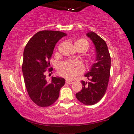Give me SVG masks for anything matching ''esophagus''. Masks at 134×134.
Wrapping results in <instances>:
<instances>
[{
	"instance_id": "obj_1",
	"label": "esophagus",
	"mask_w": 134,
	"mask_h": 134,
	"mask_svg": "<svg viewBox=\"0 0 134 134\" xmlns=\"http://www.w3.org/2000/svg\"><path fill=\"white\" fill-rule=\"evenodd\" d=\"M66 83L67 84H69V85H70V84H71L72 83H73V81H71V80H66Z\"/></svg>"
}]
</instances>
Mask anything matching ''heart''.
<instances>
[{
    "instance_id": "obj_1",
    "label": "heart",
    "mask_w": 134,
    "mask_h": 134,
    "mask_svg": "<svg viewBox=\"0 0 134 134\" xmlns=\"http://www.w3.org/2000/svg\"><path fill=\"white\" fill-rule=\"evenodd\" d=\"M75 48H82L86 51L89 48V42L84 39L77 40L75 43ZM84 71V66L82 63L79 61H65L61 62L58 66L59 75L64 78L72 79L78 75L82 73Z\"/></svg>"
}]
</instances>
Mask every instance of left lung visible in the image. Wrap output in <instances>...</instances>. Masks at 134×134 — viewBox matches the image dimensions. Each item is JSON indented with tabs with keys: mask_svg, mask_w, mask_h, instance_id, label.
<instances>
[{
	"mask_svg": "<svg viewBox=\"0 0 134 134\" xmlns=\"http://www.w3.org/2000/svg\"><path fill=\"white\" fill-rule=\"evenodd\" d=\"M86 36L92 41L95 47V63L90 71L85 75L89 81H81L82 89L76 93V97L85 105H93L100 101L104 96L108 86L110 73L111 59L106 42L93 32Z\"/></svg>",
	"mask_w": 134,
	"mask_h": 134,
	"instance_id": "1",
	"label": "left lung"
}]
</instances>
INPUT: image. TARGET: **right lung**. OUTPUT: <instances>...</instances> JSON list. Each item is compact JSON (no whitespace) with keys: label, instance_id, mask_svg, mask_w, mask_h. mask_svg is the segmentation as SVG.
I'll use <instances>...</instances> for the list:
<instances>
[{"label":"right lung","instance_id":"add662e5","mask_svg":"<svg viewBox=\"0 0 134 134\" xmlns=\"http://www.w3.org/2000/svg\"><path fill=\"white\" fill-rule=\"evenodd\" d=\"M66 36L60 31H39L25 47L22 66L25 85L30 98L41 107L50 106L58 100L61 88L65 83L64 78L58 76L51 77L48 81L44 73L50 66L49 59L55 45ZM48 70L51 71L53 68Z\"/></svg>","mask_w":134,"mask_h":134}]
</instances>
